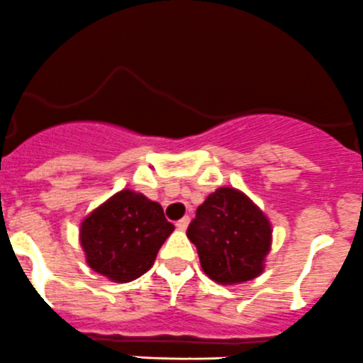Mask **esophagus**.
Listing matches in <instances>:
<instances>
[{"instance_id":"34e87169","label":"esophagus","mask_w":363,"mask_h":363,"mask_svg":"<svg viewBox=\"0 0 363 363\" xmlns=\"http://www.w3.org/2000/svg\"><path fill=\"white\" fill-rule=\"evenodd\" d=\"M189 223H191V219H189V217H182V219L176 223V228H178V230H182V231H185V230H187Z\"/></svg>"}]
</instances>
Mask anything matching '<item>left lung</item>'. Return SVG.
Wrapping results in <instances>:
<instances>
[{
	"mask_svg": "<svg viewBox=\"0 0 363 363\" xmlns=\"http://www.w3.org/2000/svg\"><path fill=\"white\" fill-rule=\"evenodd\" d=\"M187 237L198 247L201 269L210 279L239 285L264 272L272 224L242 191L219 187L198 206Z\"/></svg>",
	"mask_w": 363,
	"mask_h": 363,
	"instance_id": "8db88e82",
	"label": "left lung"
}]
</instances>
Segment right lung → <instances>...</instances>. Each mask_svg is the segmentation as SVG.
<instances>
[{"mask_svg": "<svg viewBox=\"0 0 363 363\" xmlns=\"http://www.w3.org/2000/svg\"><path fill=\"white\" fill-rule=\"evenodd\" d=\"M172 231L160 203L123 189L82 219L80 244L92 271L128 283L150 271Z\"/></svg>", "mask_w": 363, "mask_h": 363, "instance_id": "add662e5", "label": "right lung"}]
</instances>
